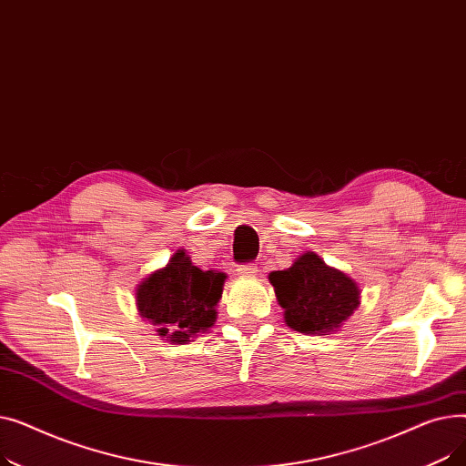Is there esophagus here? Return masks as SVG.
<instances>
[{"label":"esophagus","mask_w":466,"mask_h":466,"mask_svg":"<svg viewBox=\"0 0 466 466\" xmlns=\"http://www.w3.org/2000/svg\"><path fill=\"white\" fill-rule=\"evenodd\" d=\"M238 276L239 278H255L257 276V266L255 264H241V266H238Z\"/></svg>","instance_id":"34e87169"}]
</instances>
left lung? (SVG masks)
I'll list each match as a JSON object with an SVG mask.
<instances>
[{
  "label": "left lung",
  "mask_w": 466,
  "mask_h": 466,
  "mask_svg": "<svg viewBox=\"0 0 466 466\" xmlns=\"http://www.w3.org/2000/svg\"><path fill=\"white\" fill-rule=\"evenodd\" d=\"M268 279L285 309L287 327L304 334L323 336L338 330L360 304L357 283L313 251L300 255L287 270L272 272Z\"/></svg>",
  "instance_id": "obj_1"
}]
</instances>
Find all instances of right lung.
Returning <instances> with one entry per match:
<instances>
[{"label":"right lung","instance_id":"add662e5","mask_svg":"<svg viewBox=\"0 0 466 466\" xmlns=\"http://www.w3.org/2000/svg\"><path fill=\"white\" fill-rule=\"evenodd\" d=\"M227 274L200 270L179 249L160 270L145 278L136 290L139 315L153 323L160 338L187 344L215 325L217 304Z\"/></svg>","mask_w":466,"mask_h":466}]
</instances>
